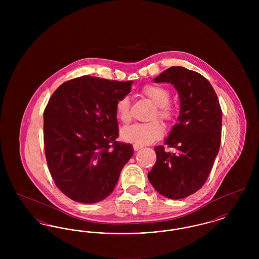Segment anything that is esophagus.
Listing matches in <instances>:
<instances>
[{
  "mask_svg": "<svg viewBox=\"0 0 259 259\" xmlns=\"http://www.w3.org/2000/svg\"><path fill=\"white\" fill-rule=\"evenodd\" d=\"M133 148H134L135 150H139V149H141V148H143V146L138 145V144H134V145H133Z\"/></svg>",
  "mask_w": 259,
  "mask_h": 259,
  "instance_id": "obj_1",
  "label": "esophagus"
}]
</instances>
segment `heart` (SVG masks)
<instances>
[{"instance_id":"b5f03b06","label":"heart","mask_w":259,"mask_h":259,"mask_svg":"<svg viewBox=\"0 0 259 259\" xmlns=\"http://www.w3.org/2000/svg\"><path fill=\"white\" fill-rule=\"evenodd\" d=\"M144 97L154 104L148 122L135 123L124 127L121 130V138L126 142L139 145L151 144L161 139L165 133V126L160 118L167 123H172L177 115L176 107L170 102V90L159 84H148L141 91ZM115 113L122 123H128L131 120V104L128 97L118 99L115 104Z\"/></svg>"}]
</instances>
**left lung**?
I'll use <instances>...</instances> for the list:
<instances>
[{
    "mask_svg": "<svg viewBox=\"0 0 259 259\" xmlns=\"http://www.w3.org/2000/svg\"><path fill=\"white\" fill-rule=\"evenodd\" d=\"M179 92L181 111L164 146L155 147L156 162L148 181L161 195L183 199L205 185L222 141V112L218 95L202 74L171 67L154 78ZM167 147L174 151L168 152Z\"/></svg>",
    "mask_w": 259,
    "mask_h": 259,
    "instance_id": "8db88e82",
    "label": "left lung"
}]
</instances>
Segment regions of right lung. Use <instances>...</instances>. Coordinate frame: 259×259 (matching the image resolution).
Segmentation results:
<instances>
[{
    "mask_svg": "<svg viewBox=\"0 0 259 259\" xmlns=\"http://www.w3.org/2000/svg\"><path fill=\"white\" fill-rule=\"evenodd\" d=\"M133 81L82 75L64 82L44 112V143L49 170L67 197L97 203L108 197L133 155L118 142L115 104Z\"/></svg>",
    "mask_w": 259,
    "mask_h": 259,
    "instance_id": "right-lung-1",
    "label": "right lung"
}]
</instances>
